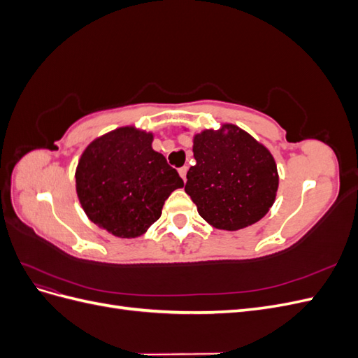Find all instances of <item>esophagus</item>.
<instances>
[{"label": "esophagus", "mask_w": 358, "mask_h": 358, "mask_svg": "<svg viewBox=\"0 0 358 358\" xmlns=\"http://www.w3.org/2000/svg\"><path fill=\"white\" fill-rule=\"evenodd\" d=\"M187 171H188V167H187V166H183V167L179 169V175H180V178L183 179V182H187Z\"/></svg>", "instance_id": "1"}]
</instances>
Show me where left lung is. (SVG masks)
<instances>
[{
	"instance_id": "left-lung-1",
	"label": "left lung",
	"mask_w": 358,
	"mask_h": 358,
	"mask_svg": "<svg viewBox=\"0 0 358 358\" xmlns=\"http://www.w3.org/2000/svg\"><path fill=\"white\" fill-rule=\"evenodd\" d=\"M196 166L185 192L203 220L236 231L259 221L272 208L279 185L272 154L239 127L227 124L194 137Z\"/></svg>"
}]
</instances>
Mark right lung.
Listing matches in <instances>:
<instances>
[{
	"label": "right lung",
	"instance_id": "obj_1",
	"mask_svg": "<svg viewBox=\"0 0 358 358\" xmlns=\"http://www.w3.org/2000/svg\"><path fill=\"white\" fill-rule=\"evenodd\" d=\"M152 133L122 127L85 149L76 191L88 218L117 237L143 234L170 194L183 187L179 173L152 149Z\"/></svg>",
	"mask_w": 358,
	"mask_h": 358
}]
</instances>
